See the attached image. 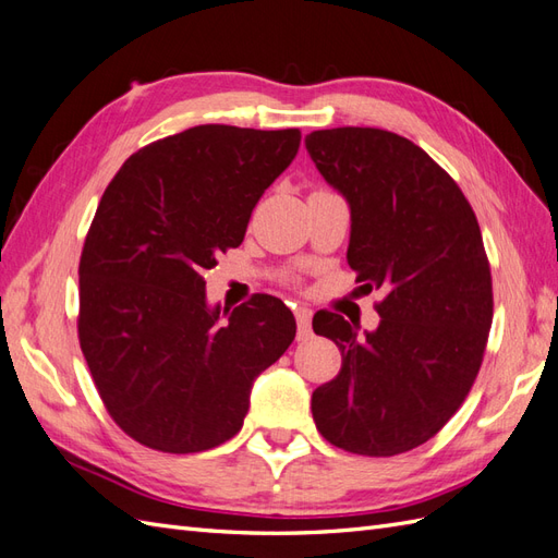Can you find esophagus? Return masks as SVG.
Segmentation results:
<instances>
[{
    "instance_id": "esophagus-1",
    "label": "esophagus",
    "mask_w": 558,
    "mask_h": 558,
    "mask_svg": "<svg viewBox=\"0 0 558 558\" xmlns=\"http://www.w3.org/2000/svg\"><path fill=\"white\" fill-rule=\"evenodd\" d=\"M295 324H298V338H310V324H312V310L310 307H295Z\"/></svg>"
}]
</instances>
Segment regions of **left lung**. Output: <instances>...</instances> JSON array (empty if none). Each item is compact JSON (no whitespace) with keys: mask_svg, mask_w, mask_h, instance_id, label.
<instances>
[{"mask_svg":"<svg viewBox=\"0 0 558 558\" xmlns=\"http://www.w3.org/2000/svg\"><path fill=\"white\" fill-rule=\"evenodd\" d=\"M305 146L348 201L360 289L386 293L374 331L333 312L312 319L343 357L312 392V418L345 452L402 454L436 436L478 376L493 324L481 227L452 177L396 132L317 130Z\"/></svg>","mask_w":558,"mask_h":558,"instance_id":"obj_1","label":"left lung"}]
</instances>
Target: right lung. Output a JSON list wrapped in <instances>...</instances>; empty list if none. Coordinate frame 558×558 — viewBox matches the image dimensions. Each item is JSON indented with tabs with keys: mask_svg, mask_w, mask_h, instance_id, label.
<instances>
[{
	"mask_svg": "<svg viewBox=\"0 0 558 558\" xmlns=\"http://www.w3.org/2000/svg\"><path fill=\"white\" fill-rule=\"evenodd\" d=\"M298 146L301 130L196 125L140 148L106 186L80 257V348L108 414L151 450L234 438L253 381L293 343L279 298L222 312L201 275L241 246Z\"/></svg>",
	"mask_w": 558,
	"mask_h": 558,
	"instance_id": "obj_1",
	"label": "right lung"
}]
</instances>
